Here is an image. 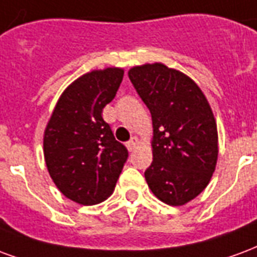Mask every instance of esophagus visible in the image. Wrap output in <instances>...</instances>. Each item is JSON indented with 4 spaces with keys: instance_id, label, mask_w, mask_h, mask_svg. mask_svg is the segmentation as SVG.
<instances>
[{
    "instance_id": "1",
    "label": "esophagus",
    "mask_w": 257,
    "mask_h": 257,
    "mask_svg": "<svg viewBox=\"0 0 257 257\" xmlns=\"http://www.w3.org/2000/svg\"><path fill=\"white\" fill-rule=\"evenodd\" d=\"M137 145H138V138H137V137H133L130 141L126 144V147H127V149H128V151H134Z\"/></svg>"
}]
</instances>
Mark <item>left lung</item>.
Returning a JSON list of instances; mask_svg holds the SVG:
<instances>
[{
  "mask_svg": "<svg viewBox=\"0 0 257 257\" xmlns=\"http://www.w3.org/2000/svg\"><path fill=\"white\" fill-rule=\"evenodd\" d=\"M128 78L152 115L148 186L168 205L189 203L207 188L216 167L218 128L212 109L194 80L162 63L133 67Z\"/></svg>",
  "mask_w": 257,
  "mask_h": 257,
  "instance_id": "obj_1",
  "label": "left lung"
}]
</instances>
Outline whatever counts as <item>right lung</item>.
I'll use <instances>...</instances> for the list:
<instances>
[{
    "instance_id": "add662e5",
    "label": "right lung",
    "mask_w": 257,
    "mask_h": 257,
    "mask_svg": "<svg viewBox=\"0 0 257 257\" xmlns=\"http://www.w3.org/2000/svg\"><path fill=\"white\" fill-rule=\"evenodd\" d=\"M124 71L94 69L60 95L44 134V156L54 185L82 205L102 203L113 193L128 157L102 109L115 98Z\"/></svg>"
}]
</instances>
